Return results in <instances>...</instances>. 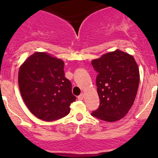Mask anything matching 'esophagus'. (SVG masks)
Segmentation results:
<instances>
[{"mask_svg":"<svg viewBox=\"0 0 158 158\" xmlns=\"http://www.w3.org/2000/svg\"><path fill=\"white\" fill-rule=\"evenodd\" d=\"M84 97H85L84 94H81L78 97V99H79V100H82L83 99H84Z\"/></svg>","mask_w":158,"mask_h":158,"instance_id":"1","label":"esophagus"}]
</instances>
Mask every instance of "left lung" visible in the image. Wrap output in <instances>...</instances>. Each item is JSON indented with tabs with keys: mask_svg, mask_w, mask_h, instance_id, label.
Returning <instances> with one entry per match:
<instances>
[{
	"mask_svg": "<svg viewBox=\"0 0 158 158\" xmlns=\"http://www.w3.org/2000/svg\"><path fill=\"white\" fill-rule=\"evenodd\" d=\"M100 106L91 115L108 122L121 120L134 103L139 83V70L133 55L116 49L91 61Z\"/></svg>",
	"mask_w": 158,
	"mask_h": 158,
	"instance_id": "1",
	"label": "left lung"
}]
</instances>
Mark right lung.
Masks as SVG:
<instances>
[{
	"instance_id": "right-lung-1",
	"label": "right lung",
	"mask_w": 158,
	"mask_h": 158,
	"mask_svg": "<svg viewBox=\"0 0 158 158\" xmlns=\"http://www.w3.org/2000/svg\"><path fill=\"white\" fill-rule=\"evenodd\" d=\"M64 63L47 52H36L20 66L19 86L25 105L41 120L52 121L70 113L76 98L65 77Z\"/></svg>"
}]
</instances>
